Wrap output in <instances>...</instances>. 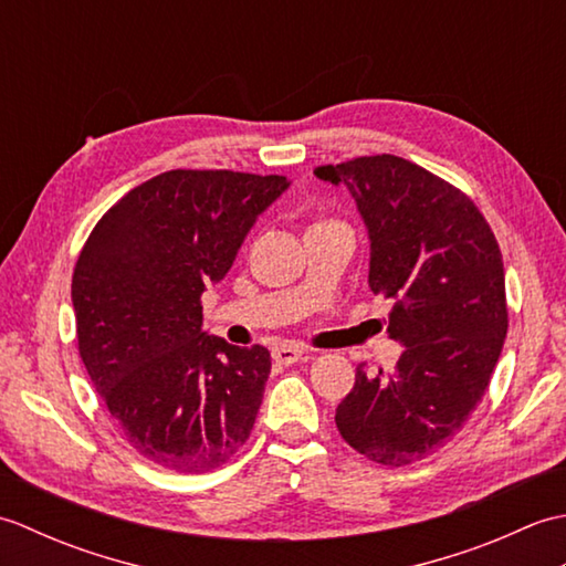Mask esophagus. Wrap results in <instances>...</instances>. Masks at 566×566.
Here are the masks:
<instances>
[{
	"label": "esophagus",
	"mask_w": 566,
	"mask_h": 566,
	"mask_svg": "<svg viewBox=\"0 0 566 566\" xmlns=\"http://www.w3.org/2000/svg\"><path fill=\"white\" fill-rule=\"evenodd\" d=\"M272 357H274V363H280V365H294V363H298V359H306L308 350H304V347H298V345H276L272 350Z\"/></svg>",
	"instance_id": "34e87169"
}]
</instances>
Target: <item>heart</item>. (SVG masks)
<instances>
[{
  "label": "heart",
  "instance_id": "heart-1",
  "mask_svg": "<svg viewBox=\"0 0 566 566\" xmlns=\"http://www.w3.org/2000/svg\"><path fill=\"white\" fill-rule=\"evenodd\" d=\"M318 226H323V223H318Z\"/></svg>",
  "mask_w": 566,
  "mask_h": 566
}]
</instances>
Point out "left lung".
Listing matches in <instances>:
<instances>
[{"label":"left lung","mask_w":566,"mask_h":566,"mask_svg":"<svg viewBox=\"0 0 566 566\" xmlns=\"http://www.w3.org/2000/svg\"><path fill=\"white\" fill-rule=\"evenodd\" d=\"M314 175L355 199L369 238V290L391 298L387 333L403 345L394 371L369 377L357 367L335 426L377 464L426 460L482 401L506 340L499 243L472 199L396 155Z\"/></svg>","instance_id":"1"}]
</instances>
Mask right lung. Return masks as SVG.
Returning <instances> with one entry per match:
<instances>
[{"label": "right lung", "instance_id": "obj_1", "mask_svg": "<svg viewBox=\"0 0 566 566\" xmlns=\"http://www.w3.org/2000/svg\"><path fill=\"white\" fill-rule=\"evenodd\" d=\"M280 175L170 170L102 216L72 274L77 345L126 440L175 472H209L243 448L272 359L201 331V294L233 268Z\"/></svg>", "mask_w": 566, "mask_h": 566}]
</instances>
